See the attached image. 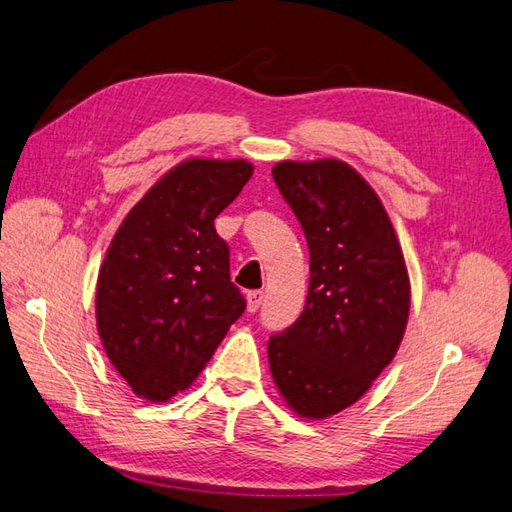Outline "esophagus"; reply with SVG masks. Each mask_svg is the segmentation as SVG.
<instances>
[{"label": "esophagus", "mask_w": 512, "mask_h": 512, "mask_svg": "<svg viewBox=\"0 0 512 512\" xmlns=\"http://www.w3.org/2000/svg\"><path fill=\"white\" fill-rule=\"evenodd\" d=\"M262 299H265L262 290H250L247 293V312H256L262 306Z\"/></svg>", "instance_id": "34e87169"}]
</instances>
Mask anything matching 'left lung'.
Instances as JSON below:
<instances>
[{
  "mask_svg": "<svg viewBox=\"0 0 512 512\" xmlns=\"http://www.w3.org/2000/svg\"><path fill=\"white\" fill-rule=\"evenodd\" d=\"M273 181L310 250L306 308L269 338L275 388L297 416L357 403L405 336L411 286L396 230L362 174L340 159L280 161Z\"/></svg>",
  "mask_w": 512,
  "mask_h": 512,
  "instance_id": "1",
  "label": "left lung"
}]
</instances>
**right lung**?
Here are the masks:
<instances>
[{
  "label": "right lung",
  "instance_id": "obj_1",
  "mask_svg": "<svg viewBox=\"0 0 512 512\" xmlns=\"http://www.w3.org/2000/svg\"><path fill=\"white\" fill-rule=\"evenodd\" d=\"M254 165L187 159L122 219L96 280V329L109 362L153 403L185 392L209 364L245 299L215 217Z\"/></svg>",
  "mask_w": 512,
  "mask_h": 512
}]
</instances>
